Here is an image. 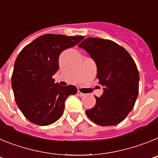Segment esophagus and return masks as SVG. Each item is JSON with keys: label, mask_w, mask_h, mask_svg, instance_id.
<instances>
[{"label": "esophagus", "mask_w": 158, "mask_h": 158, "mask_svg": "<svg viewBox=\"0 0 158 158\" xmlns=\"http://www.w3.org/2000/svg\"><path fill=\"white\" fill-rule=\"evenodd\" d=\"M77 95L79 96H85V93H82L81 92V91H79V90H78L77 91Z\"/></svg>", "instance_id": "esophagus-1"}]
</instances>
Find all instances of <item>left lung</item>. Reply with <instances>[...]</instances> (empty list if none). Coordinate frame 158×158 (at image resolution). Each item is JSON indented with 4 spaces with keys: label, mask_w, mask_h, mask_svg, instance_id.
<instances>
[{
    "label": "left lung",
    "mask_w": 158,
    "mask_h": 158,
    "mask_svg": "<svg viewBox=\"0 0 158 158\" xmlns=\"http://www.w3.org/2000/svg\"><path fill=\"white\" fill-rule=\"evenodd\" d=\"M78 47L89 54L97 67L96 77L103 87L94 107L86 115L100 126L122 122L133 109L139 94V73L129 53L115 42L87 38Z\"/></svg>",
    "instance_id": "8db88e82"
}]
</instances>
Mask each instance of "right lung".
Masks as SVG:
<instances>
[{"mask_svg":"<svg viewBox=\"0 0 158 158\" xmlns=\"http://www.w3.org/2000/svg\"><path fill=\"white\" fill-rule=\"evenodd\" d=\"M84 38L43 35L20 51L14 64L12 87L16 104L30 122L40 126L54 123L62 116L67 97L77 93L74 85L55 84L52 76L59 68L60 54Z\"/></svg>","mask_w":158,"mask_h":158,"instance_id":"right-lung-1","label":"right lung"}]
</instances>
